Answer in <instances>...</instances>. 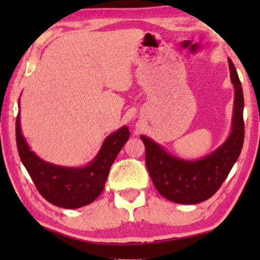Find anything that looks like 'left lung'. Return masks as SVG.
Returning <instances> with one entry per match:
<instances>
[{"label":"left lung","mask_w":260,"mask_h":260,"mask_svg":"<svg viewBox=\"0 0 260 260\" xmlns=\"http://www.w3.org/2000/svg\"><path fill=\"white\" fill-rule=\"evenodd\" d=\"M228 61L235 88L234 118L232 134L218 150L201 160L186 161L169 155L147 136H141L152 182L161 196L174 203L197 204L212 197L228 177L243 147V90L234 64L231 59Z\"/></svg>","instance_id":"obj_1"}]
</instances>
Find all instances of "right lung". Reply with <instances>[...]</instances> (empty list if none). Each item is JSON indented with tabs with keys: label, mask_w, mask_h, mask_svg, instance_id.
Returning a JSON list of instances; mask_svg holds the SVG:
<instances>
[{
	"label": "right lung",
	"mask_w": 260,
	"mask_h": 260,
	"mask_svg": "<svg viewBox=\"0 0 260 260\" xmlns=\"http://www.w3.org/2000/svg\"><path fill=\"white\" fill-rule=\"evenodd\" d=\"M129 138L127 127L114 132L104 141L94 161L82 169H68L41 160L29 148L16 119L17 149L25 169L38 191L49 203L59 208L78 209L94 202L103 191L110 167Z\"/></svg>",
	"instance_id": "1"
}]
</instances>
